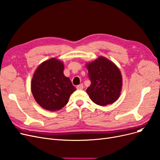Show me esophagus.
Returning a JSON list of instances; mask_svg holds the SVG:
<instances>
[{"label": "esophagus", "mask_w": 160, "mask_h": 160, "mask_svg": "<svg viewBox=\"0 0 160 160\" xmlns=\"http://www.w3.org/2000/svg\"><path fill=\"white\" fill-rule=\"evenodd\" d=\"M83 88H84V86L82 84H81L80 85H78L76 86V88L78 90H82V89H83Z\"/></svg>", "instance_id": "esophagus-1"}]
</instances>
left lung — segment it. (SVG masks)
Returning a JSON list of instances; mask_svg holds the SVG:
<instances>
[{
  "mask_svg": "<svg viewBox=\"0 0 160 160\" xmlns=\"http://www.w3.org/2000/svg\"><path fill=\"white\" fill-rule=\"evenodd\" d=\"M90 86L86 90L92 101L99 106L113 104L120 97L122 77L119 68L103 56L86 64Z\"/></svg>",
  "mask_w": 160,
  "mask_h": 160,
  "instance_id": "8db88e82",
  "label": "left lung"
}]
</instances>
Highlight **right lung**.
I'll return each mask as SVG.
<instances>
[{
  "label": "right lung",
  "instance_id": "right-lung-1",
  "mask_svg": "<svg viewBox=\"0 0 160 160\" xmlns=\"http://www.w3.org/2000/svg\"><path fill=\"white\" fill-rule=\"evenodd\" d=\"M64 68L62 62L50 58L40 64L33 75L32 95L36 102L46 110L62 109L76 90L70 78L64 76Z\"/></svg>",
  "mask_w": 160,
  "mask_h": 160
}]
</instances>
